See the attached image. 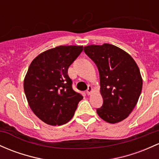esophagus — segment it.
<instances>
[{"label": "esophagus", "instance_id": "obj_1", "mask_svg": "<svg viewBox=\"0 0 159 159\" xmlns=\"http://www.w3.org/2000/svg\"><path fill=\"white\" fill-rule=\"evenodd\" d=\"M92 92H93V88H92V86L89 85L88 90H87V93H88V95H90Z\"/></svg>", "mask_w": 159, "mask_h": 159}]
</instances>
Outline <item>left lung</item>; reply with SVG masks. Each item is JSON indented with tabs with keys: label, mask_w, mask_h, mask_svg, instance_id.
Instances as JSON below:
<instances>
[{
	"label": "left lung",
	"mask_w": 159,
	"mask_h": 159,
	"mask_svg": "<svg viewBox=\"0 0 159 159\" xmlns=\"http://www.w3.org/2000/svg\"><path fill=\"white\" fill-rule=\"evenodd\" d=\"M84 50L99 73L103 104L97 109V114L108 123L123 121L133 111L142 91L138 66L130 54L109 43L88 45Z\"/></svg>",
	"instance_id": "1"
}]
</instances>
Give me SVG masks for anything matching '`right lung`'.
Masks as SVG:
<instances>
[{"mask_svg":"<svg viewBox=\"0 0 159 159\" xmlns=\"http://www.w3.org/2000/svg\"><path fill=\"white\" fill-rule=\"evenodd\" d=\"M83 46H59L40 53L31 62L24 78L28 103L48 125H62L71 119L83 97L72 89L69 66Z\"/></svg>","mask_w":159,"mask_h":159,"instance_id":"1","label":"right lung"}]
</instances>
